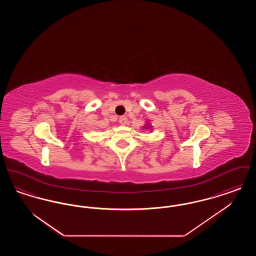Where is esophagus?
<instances>
[{
	"label": "esophagus",
	"instance_id": "obj_1",
	"mask_svg": "<svg viewBox=\"0 0 256 256\" xmlns=\"http://www.w3.org/2000/svg\"><path fill=\"white\" fill-rule=\"evenodd\" d=\"M119 122L121 124H126V122H128V118L126 117V116H121L120 118H119Z\"/></svg>",
	"mask_w": 256,
	"mask_h": 256
}]
</instances>
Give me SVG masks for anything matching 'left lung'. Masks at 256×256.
Returning a JSON list of instances; mask_svg holds the SVG:
<instances>
[{
	"label": "left lung",
	"instance_id": "8db88e82",
	"mask_svg": "<svg viewBox=\"0 0 256 256\" xmlns=\"http://www.w3.org/2000/svg\"><path fill=\"white\" fill-rule=\"evenodd\" d=\"M146 128H150V126H146Z\"/></svg>",
	"mask_w": 256,
	"mask_h": 256
}]
</instances>
